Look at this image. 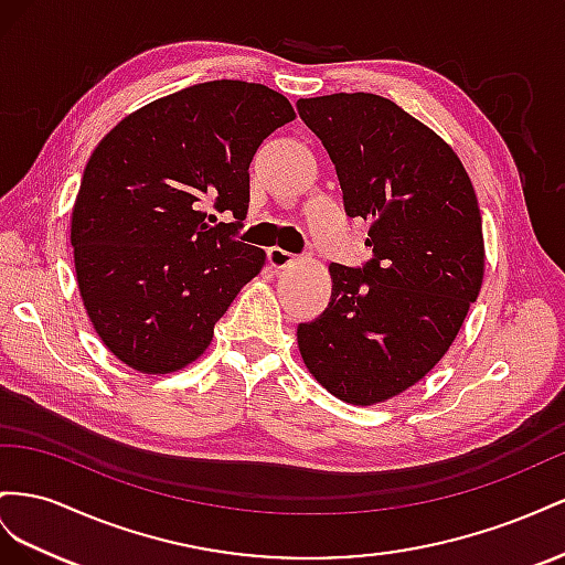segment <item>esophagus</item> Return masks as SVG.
<instances>
[{
    "label": "esophagus",
    "mask_w": 565,
    "mask_h": 565,
    "mask_svg": "<svg viewBox=\"0 0 565 565\" xmlns=\"http://www.w3.org/2000/svg\"><path fill=\"white\" fill-rule=\"evenodd\" d=\"M267 263L271 265V267H277V269H284V267H288V265H294L296 263V255L294 253H288V250H284V248H269L267 250Z\"/></svg>",
    "instance_id": "34e87169"
}]
</instances>
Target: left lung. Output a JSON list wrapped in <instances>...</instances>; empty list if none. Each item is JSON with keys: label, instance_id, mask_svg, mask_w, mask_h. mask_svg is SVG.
I'll list each match as a JSON object with an SVG mask.
<instances>
[{"label": "left lung", "instance_id": "obj_1", "mask_svg": "<svg viewBox=\"0 0 565 565\" xmlns=\"http://www.w3.org/2000/svg\"><path fill=\"white\" fill-rule=\"evenodd\" d=\"M296 106L333 160L345 213L372 220V260L331 263V300L298 324V348L331 395L376 405L443 360L478 298V199L449 143L391 99L341 92Z\"/></svg>", "mask_w": 565, "mask_h": 565}]
</instances>
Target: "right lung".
I'll list each match as a JSON object with an SVG mask.
<instances>
[{"instance_id":"right-lung-1","label":"right lung","mask_w":565,"mask_h":565,"mask_svg":"<svg viewBox=\"0 0 565 565\" xmlns=\"http://www.w3.org/2000/svg\"><path fill=\"white\" fill-rule=\"evenodd\" d=\"M296 118L284 94L213 79L130 113L89 156L71 220L79 296L120 362L170 374L199 360L217 319L265 265L236 241L250 160ZM211 200L235 222L200 211Z\"/></svg>"}]
</instances>
